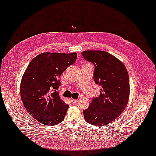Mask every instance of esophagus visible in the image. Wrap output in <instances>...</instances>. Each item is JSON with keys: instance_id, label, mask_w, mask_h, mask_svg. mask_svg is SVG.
<instances>
[{"instance_id": "1", "label": "esophagus", "mask_w": 156, "mask_h": 156, "mask_svg": "<svg viewBox=\"0 0 156 156\" xmlns=\"http://www.w3.org/2000/svg\"><path fill=\"white\" fill-rule=\"evenodd\" d=\"M77 99H70V102L72 104H76L77 103Z\"/></svg>"}]
</instances>
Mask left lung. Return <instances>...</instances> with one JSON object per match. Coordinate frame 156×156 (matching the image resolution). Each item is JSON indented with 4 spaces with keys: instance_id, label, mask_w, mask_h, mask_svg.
<instances>
[{
    "instance_id": "left-lung-1",
    "label": "left lung",
    "mask_w": 156,
    "mask_h": 156,
    "mask_svg": "<svg viewBox=\"0 0 156 156\" xmlns=\"http://www.w3.org/2000/svg\"><path fill=\"white\" fill-rule=\"evenodd\" d=\"M82 55L94 65V82L101 86L100 95L83 111V116L87 122L104 126L125 109L130 94L129 74L122 62L106 51H84Z\"/></svg>"
}]
</instances>
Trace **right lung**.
Here are the masks:
<instances>
[{"instance_id":"right-lung-1","label":"right lung","mask_w":156,"mask_h":156,"mask_svg":"<svg viewBox=\"0 0 156 156\" xmlns=\"http://www.w3.org/2000/svg\"><path fill=\"white\" fill-rule=\"evenodd\" d=\"M76 58V53H43L27 66L21 81V98L27 112L43 125H58L65 118L69 105L57 90L60 76Z\"/></svg>"}]
</instances>
